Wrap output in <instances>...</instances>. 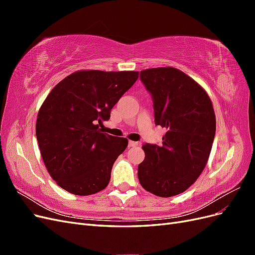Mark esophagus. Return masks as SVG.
Segmentation results:
<instances>
[{
    "mask_svg": "<svg viewBox=\"0 0 255 255\" xmlns=\"http://www.w3.org/2000/svg\"><path fill=\"white\" fill-rule=\"evenodd\" d=\"M138 144H139V142H137V141H132V140L128 141V146H136Z\"/></svg>",
    "mask_w": 255,
    "mask_h": 255,
    "instance_id": "34e87169",
    "label": "esophagus"
}]
</instances>
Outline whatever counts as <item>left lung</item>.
<instances>
[{"label": "left lung", "mask_w": 255, "mask_h": 255, "mask_svg": "<svg viewBox=\"0 0 255 255\" xmlns=\"http://www.w3.org/2000/svg\"><path fill=\"white\" fill-rule=\"evenodd\" d=\"M154 102L155 125L166 128L163 145H142L138 165L141 186L157 197L180 195L205 168L216 133L214 107L205 89L172 67L140 71Z\"/></svg>", "instance_id": "left-lung-1"}]
</instances>
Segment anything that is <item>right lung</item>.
Returning <instances> with one entry per match:
<instances>
[{"label":"right lung","instance_id":"add662e5","mask_svg":"<svg viewBox=\"0 0 255 255\" xmlns=\"http://www.w3.org/2000/svg\"><path fill=\"white\" fill-rule=\"evenodd\" d=\"M137 71L79 70L45 98L36 137L45 168L59 187L76 196L103 190L115 160L128 140L99 129L119 99L138 79Z\"/></svg>","mask_w":255,"mask_h":255}]
</instances>
